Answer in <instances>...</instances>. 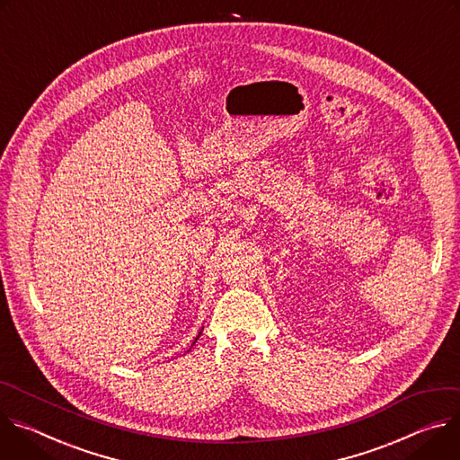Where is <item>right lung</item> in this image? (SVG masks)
Listing matches in <instances>:
<instances>
[{"label":"right lung","instance_id":"right-lung-1","mask_svg":"<svg viewBox=\"0 0 460 460\" xmlns=\"http://www.w3.org/2000/svg\"><path fill=\"white\" fill-rule=\"evenodd\" d=\"M199 336H200V332H199ZM199 336H197V338H195V341H197V340H199ZM195 341H193V343H195Z\"/></svg>","mask_w":460,"mask_h":460}]
</instances>
